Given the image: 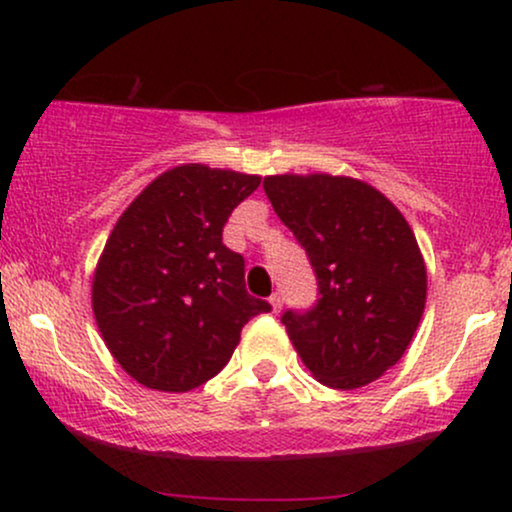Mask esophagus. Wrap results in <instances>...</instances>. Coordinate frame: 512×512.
<instances>
[{"label":"esophagus","instance_id":"obj_1","mask_svg":"<svg viewBox=\"0 0 512 512\" xmlns=\"http://www.w3.org/2000/svg\"><path fill=\"white\" fill-rule=\"evenodd\" d=\"M269 305H272L274 313H279L281 305H284V298H281V293H272V296H269Z\"/></svg>","mask_w":512,"mask_h":512}]
</instances>
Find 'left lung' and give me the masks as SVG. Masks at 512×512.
I'll return each instance as SVG.
<instances>
[{"label": "left lung", "instance_id": "left-lung-1", "mask_svg": "<svg viewBox=\"0 0 512 512\" xmlns=\"http://www.w3.org/2000/svg\"><path fill=\"white\" fill-rule=\"evenodd\" d=\"M264 192L317 276L310 310L281 322L320 383L356 390L402 358L426 305V264L407 219L368 182L269 175Z\"/></svg>", "mask_w": 512, "mask_h": 512}]
</instances>
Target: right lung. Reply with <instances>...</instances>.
I'll return each mask as SVG.
<instances>
[{
  "label": "right lung",
  "instance_id": "right-lung-1",
  "mask_svg": "<svg viewBox=\"0 0 512 512\" xmlns=\"http://www.w3.org/2000/svg\"><path fill=\"white\" fill-rule=\"evenodd\" d=\"M260 175L187 163L158 175L115 223L93 274V315L137 383L187 392L226 366L250 317L245 260L223 245L231 211Z\"/></svg>",
  "mask_w": 512,
  "mask_h": 512
}]
</instances>
